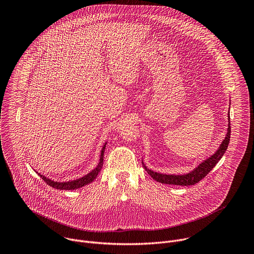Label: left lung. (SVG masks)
<instances>
[{
    "instance_id": "left-lung-1",
    "label": "left lung",
    "mask_w": 254,
    "mask_h": 254,
    "mask_svg": "<svg viewBox=\"0 0 254 254\" xmlns=\"http://www.w3.org/2000/svg\"><path fill=\"white\" fill-rule=\"evenodd\" d=\"M229 114H228V120H229ZM230 132H231V127H230V122L228 124V129L225 138L223 139L222 143L220 144L219 149L216 151V153L208 158L207 160L203 161L195 170L190 172L189 174L186 175H166V174H161L157 173L154 171L149 170L143 164V168L148 172V174L156 180L157 182H160L162 184H170V185H179V186H191L195 185L198 183L199 181H201L203 178L207 176V174L216 166V164L220 161V159L223 157L225 154L227 148H228V143L230 140Z\"/></svg>"
}]
</instances>
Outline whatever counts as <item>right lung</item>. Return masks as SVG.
I'll return each mask as SVG.
<instances>
[{
    "label": "right lung",
    "mask_w": 254,
    "mask_h": 254,
    "mask_svg": "<svg viewBox=\"0 0 254 254\" xmlns=\"http://www.w3.org/2000/svg\"><path fill=\"white\" fill-rule=\"evenodd\" d=\"M105 146H106V142L104 143V146L101 150V154H100V159H99V163L97 165V167L92 170L90 173H88L87 175L79 178V179H76L74 181H69V182H55V181H52L48 178H46L45 176H42L40 174H38L39 176H41V178L44 180V182L55 188V189H59V190H74V189H78V188H81L89 183H91L92 181L97 177L98 173L100 172L101 168H102V165H103V154H104V150H105Z\"/></svg>",
    "instance_id": "1"
}]
</instances>
